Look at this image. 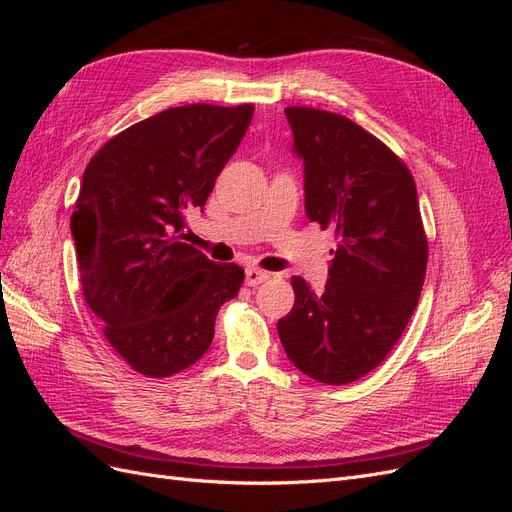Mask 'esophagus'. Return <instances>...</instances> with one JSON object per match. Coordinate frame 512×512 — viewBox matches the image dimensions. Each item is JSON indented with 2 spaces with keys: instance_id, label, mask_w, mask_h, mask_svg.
I'll return each mask as SVG.
<instances>
[{
  "instance_id": "obj_1",
  "label": "esophagus",
  "mask_w": 512,
  "mask_h": 512,
  "mask_svg": "<svg viewBox=\"0 0 512 512\" xmlns=\"http://www.w3.org/2000/svg\"><path fill=\"white\" fill-rule=\"evenodd\" d=\"M269 280V273L267 271H260V269H247L245 271V284L247 286H258L262 282Z\"/></svg>"
}]
</instances>
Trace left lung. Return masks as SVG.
Instances as JSON below:
<instances>
[{
    "mask_svg": "<svg viewBox=\"0 0 512 512\" xmlns=\"http://www.w3.org/2000/svg\"><path fill=\"white\" fill-rule=\"evenodd\" d=\"M305 170V215L337 237L329 280L292 277L294 305L277 322L292 365L324 384H350L393 350L421 297L427 237L406 164L344 115L288 106Z\"/></svg>",
    "mask_w": 512,
    "mask_h": 512,
    "instance_id": "left-lung-1",
    "label": "left lung"
}]
</instances>
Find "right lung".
I'll return each mask as SVG.
<instances>
[{"label":"right lung","mask_w":512,"mask_h":512,"mask_svg":"<svg viewBox=\"0 0 512 512\" xmlns=\"http://www.w3.org/2000/svg\"><path fill=\"white\" fill-rule=\"evenodd\" d=\"M252 115V104L166 108L113 136L85 168L70 220L83 297L138 374L194 365L243 284L239 265H215L181 239L185 213L203 211Z\"/></svg>","instance_id":"obj_1"}]
</instances>
